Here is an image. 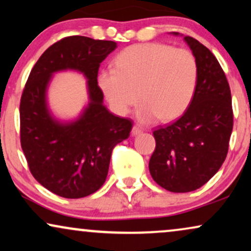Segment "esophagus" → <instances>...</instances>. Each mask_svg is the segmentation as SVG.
<instances>
[{
	"instance_id": "obj_1",
	"label": "esophagus",
	"mask_w": 251,
	"mask_h": 251,
	"mask_svg": "<svg viewBox=\"0 0 251 251\" xmlns=\"http://www.w3.org/2000/svg\"><path fill=\"white\" fill-rule=\"evenodd\" d=\"M141 133H142V129L140 127H138V126H133L132 131H131L132 136H136V135L141 134Z\"/></svg>"
}]
</instances>
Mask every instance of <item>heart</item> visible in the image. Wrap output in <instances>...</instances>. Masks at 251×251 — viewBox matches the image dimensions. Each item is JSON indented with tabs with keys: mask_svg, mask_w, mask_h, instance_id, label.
<instances>
[{
	"mask_svg": "<svg viewBox=\"0 0 251 251\" xmlns=\"http://www.w3.org/2000/svg\"><path fill=\"white\" fill-rule=\"evenodd\" d=\"M198 84V63L188 50L162 43L126 47L116 58V67L98 75V85L117 115L125 116L140 98L136 111L142 124L173 122L184 115Z\"/></svg>",
	"mask_w": 251,
	"mask_h": 251,
	"instance_id": "obj_1",
	"label": "heart"
}]
</instances>
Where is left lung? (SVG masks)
Here are the masks:
<instances>
[{
  "mask_svg": "<svg viewBox=\"0 0 251 251\" xmlns=\"http://www.w3.org/2000/svg\"><path fill=\"white\" fill-rule=\"evenodd\" d=\"M183 39L198 63V84L184 115L154 131L149 160L153 179L170 192L195 191L207 183L223 166L233 131L230 89L220 63L195 38Z\"/></svg>",
  "mask_w": 251,
  "mask_h": 251,
  "instance_id": "obj_1",
  "label": "left lung"
}]
</instances>
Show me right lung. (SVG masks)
Listing matches in <instances>:
<instances>
[{"label":"right lung","instance_id":"obj_1","mask_svg":"<svg viewBox=\"0 0 251 251\" xmlns=\"http://www.w3.org/2000/svg\"><path fill=\"white\" fill-rule=\"evenodd\" d=\"M117 49L111 40L72 36L53 44L28 75L21 98V145L44 188L63 198H83L105 182L112 149L129 136L132 122L110 112L97 84L100 62ZM73 70L87 80L88 104L76 119L52 115L47 93L55 72Z\"/></svg>","mask_w":251,"mask_h":251}]
</instances>
